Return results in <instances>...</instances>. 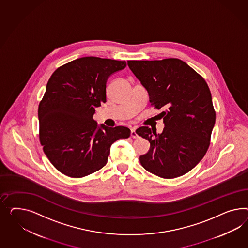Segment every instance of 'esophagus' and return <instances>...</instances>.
Instances as JSON below:
<instances>
[{
  "label": "esophagus",
  "instance_id": "1",
  "mask_svg": "<svg viewBox=\"0 0 248 248\" xmlns=\"http://www.w3.org/2000/svg\"><path fill=\"white\" fill-rule=\"evenodd\" d=\"M131 137H132V138H137V137H138V134H136L134 128H133V129L131 130Z\"/></svg>",
  "mask_w": 248,
  "mask_h": 248
}]
</instances>
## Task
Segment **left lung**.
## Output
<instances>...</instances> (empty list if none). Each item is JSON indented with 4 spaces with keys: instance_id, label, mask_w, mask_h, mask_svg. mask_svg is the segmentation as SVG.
Returning <instances> with one entry per match:
<instances>
[{
    "instance_id": "left-lung-1",
    "label": "left lung",
    "mask_w": 248,
    "mask_h": 248,
    "mask_svg": "<svg viewBox=\"0 0 248 248\" xmlns=\"http://www.w3.org/2000/svg\"><path fill=\"white\" fill-rule=\"evenodd\" d=\"M128 67L146 88L151 104L161 109V134L141 126L136 134L150 142L140 156L141 166L164 179L191 170L208 151L216 122L211 93L200 74L179 59L128 61Z\"/></svg>"
}]
</instances>
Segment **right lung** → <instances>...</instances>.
<instances>
[{
  "label": "right lung",
  "mask_w": 248,
  "mask_h": 248,
  "mask_svg": "<svg viewBox=\"0 0 248 248\" xmlns=\"http://www.w3.org/2000/svg\"><path fill=\"white\" fill-rule=\"evenodd\" d=\"M125 61L84 57L55 70L40 101V140L47 159L61 173L82 178L104 167L114 141L130 129L107 127L93 119L107 102V81Z\"/></svg>",
  "instance_id": "1"
}]
</instances>
